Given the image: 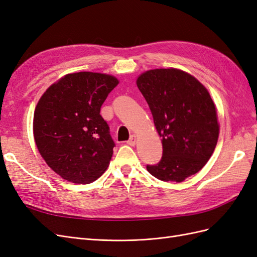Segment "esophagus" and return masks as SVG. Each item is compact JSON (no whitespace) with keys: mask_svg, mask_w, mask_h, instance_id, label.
I'll return each instance as SVG.
<instances>
[{"mask_svg":"<svg viewBox=\"0 0 257 257\" xmlns=\"http://www.w3.org/2000/svg\"><path fill=\"white\" fill-rule=\"evenodd\" d=\"M136 136L135 135H132L131 137H130V139L127 141V145H130V146H135L136 145Z\"/></svg>","mask_w":257,"mask_h":257,"instance_id":"1","label":"esophagus"}]
</instances>
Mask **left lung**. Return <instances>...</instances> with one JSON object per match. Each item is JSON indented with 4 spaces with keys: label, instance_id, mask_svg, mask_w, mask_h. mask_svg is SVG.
Wrapping results in <instances>:
<instances>
[{
    "label": "left lung",
    "instance_id": "1",
    "mask_svg": "<svg viewBox=\"0 0 257 257\" xmlns=\"http://www.w3.org/2000/svg\"><path fill=\"white\" fill-rule=\"evenodd\" d=\"M136 84L162 137L163 157L147 170L162 181L182 182L203 168L220 134L216 108L205 85L179 68H155Z\"/></svg>",
    "mask_w": 257,
    "mask_h": 257
}]
</instances>
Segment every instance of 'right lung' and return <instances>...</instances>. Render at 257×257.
Wrapping results in <instances>:
<instances>
[{"label":"right lung","instance_id":"add662e5","mask_svg":"<svg viewBox=\"0 0 257 257\" xmlns=\"http://www.w3.org/2000/svg\"><path fill=\"white\" fill-rule=\"evenodd\" d=\"M118 83L108 74H66L38 100L33 118L37 150L64 180L91 183L109 166L114 144L99 111Z\"/></svg>","mask_w":257,"mask_h":257}]
</instances>
